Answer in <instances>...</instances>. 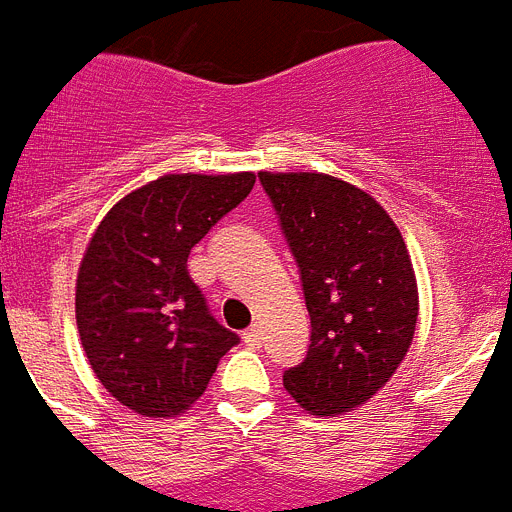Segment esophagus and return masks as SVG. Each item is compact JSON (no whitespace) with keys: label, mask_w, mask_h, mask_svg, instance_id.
<instances>
[{"label":"esophagus","mask_w":512,"mask_h":512,"mask_svg":"<svg viewBox=\"0 0 512 512\" xmlns=\"http://www.w3.org/2000/svg\"><path fill=\"white\" fill-rule=\"evenodd\" d=\"M242 338H244V343H247L249 349H260V346H263V330L257 328V325H252V328L244 330Z\"/></svg>","instance_id":"esophagus-1"}]
</instances>
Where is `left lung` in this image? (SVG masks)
<instances>
[{"instance_id": "1", "label": "left lung", "mask_w": 512, "mask_h": 512, "mask_svg": "<svg viewBox=\"0 0 512 512\" xmlns=\"http://www.w3.org/2000/svg\"><path fill=\"white\" fill-rule=\"evenodd\" d=\"M299 265L312 336L283 385L304 411L369 401L409 351L419 291L401 231L375 197L328 174L260 171Z\"/></svg>"}]
</instances>
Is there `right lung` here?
<instances>
[{
    "label": "right lung",
    "mask_w": 512,
    "mask_h": 512,
    "mask_svg": "<svg viewBox=\"0 0 512 512\" xmlns=\"http://www.w3.org/2000/svg\"><path fill=\"white\" fill-rule=\"evenodd\" d=\"M255 174H166L98 223L77 273L80 341L101 385L153 419L187 411L239 336L210 315L187 257Z\"/></svg>",
    "instance_id": "obj_1"
}]
</instances>
